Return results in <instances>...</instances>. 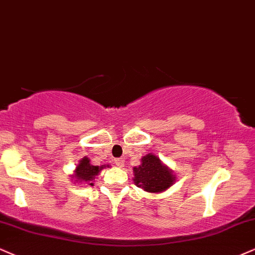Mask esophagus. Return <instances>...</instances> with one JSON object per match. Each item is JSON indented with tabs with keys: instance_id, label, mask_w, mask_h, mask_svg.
<instances>
[{
	"instance_id": "obj_1",
	"label": "esophagus",
	"mask_w": 255,
	"mask_h": 255,
	"mask_svg": "<svg viewBox=\"0 0 255 255\" xmlns=\"http://www.w3.org/2000/svg\"><path fill=\"white\" fill-rule=\"evenodd\" d=\"M115 163H116V165L119 166V168H123V166H124V161H123L122 158H116Z\"/></svg>"
}]
</instances>
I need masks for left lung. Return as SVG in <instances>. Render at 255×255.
I'll return each mask as SVG.
<instances>
[{
  "instance_id": "1",
  "label": "left lung",
  "mask_w": 255,
  "mask_h": 255,
  "mask_svg": "<svg viewBox=\"0 0 255 255\" xmlns=\"http://www.w3.org/2000/svg\"><path fill=\"white\" fill-rule=\"evenodd\" d=\"M133 183L138 188L151 194H158L171 187L176 176L159 157L147 153L140 158V164L133 166Z\"/></svg>"
}]
</instances>
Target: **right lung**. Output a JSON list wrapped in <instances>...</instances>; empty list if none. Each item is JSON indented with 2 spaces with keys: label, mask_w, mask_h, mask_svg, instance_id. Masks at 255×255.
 Returning <instances> with one entry per match:
<instances>
[{
  "label": "right lung",
  "mask_w": 255,
  "mask_h": 255,
  "mask_svg": "<svg viewBox=\"0 0 255 255\" xmlns=\"http://www.w3.org/2000/svg\"><path fill=\"white\" fill-rule=\"evenodd\" d=\"M104 168H106L105 164L100 166L91 164V159L89 157L85 156L80 159L77 166H75L73 175H71V180H73L74 183L93 185L94 180H96V177L99 175V172L102 171Z\"/></svg>",
  "instance_id": "right-lung-1"
}]
</instances>
